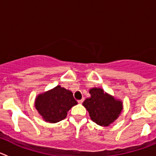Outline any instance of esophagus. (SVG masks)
<instances>
[{
    "label": "esophagus",
    "instance_id": "obj_1",
    "mask_svg": "<svg viewBox=\"0 0 156 156\" xmlns=\"http://www.w3.org/2000/svg\"><path fill=\"white\" fill-rule=\"evenodd\" d=\"M83 101V98L81 99V100H78V103H79V104H82Z\"/></svg>",
    "mask_w": 156,
    "mask_h": 156
}]
</instances>
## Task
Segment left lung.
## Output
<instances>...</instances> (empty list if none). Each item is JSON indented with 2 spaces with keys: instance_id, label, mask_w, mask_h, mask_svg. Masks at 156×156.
<instances>
[{
  "instance_id": "obj_1",
  "label": "left lung",
  "mask_w": 156,
  "mask_h": 156,
  "mask_svg": "<svg viewBox=\"0 0 156 156\" xmlns=\"http://www.w3.org/2000/svg\"><path fill=\"white\" fill-rule=\"evenodd\" d=\"M89 93L90 97L86 98L83 105L89 112L91 120L101 126L111 125L122 112V101L99 87L91 88Z\"/></svg>"
}]
</instances>
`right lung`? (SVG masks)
<instances>
[{
	"label": "right lung",
	"mask_w": 156,
	"mask_h": 156,
	"mask_svg": "<svg viewBox=\"0 0 156 156\" xmlns=\"http://www.w3.org/2000/svg\"><path fill=\"white\" fill-rule=\"evenodd\" d=\"M76 105L77 101L72 91L58 85L37 95L34 106L45 122L55 123L64 119L69 110Z\"/></svg>",
	"instance_id": "add662e5"
}]
</instances>
